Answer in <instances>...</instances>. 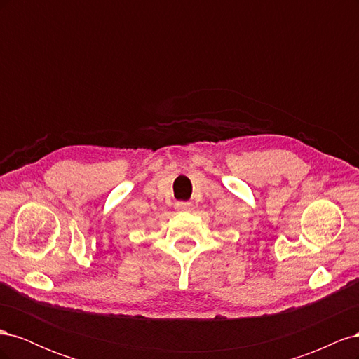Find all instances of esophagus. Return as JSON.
Listing matches in <instances>:
<instances>
[{
	"label": "esophagus",
	"instance_id": "1",
	"mask_svg": "<svg viewBox=\"0 0 359 359\" xmlns=\"http://www.w3.org/2000/svg\"><path fill=\"white\" fill-rule=\"evenodd\" d=\"M177 210L178 211H191L193 210V203L191 202H178L177 203Z\"/></svg>",
	"mask_w": 359,
	"mask_h": 359
}]
</instances>
